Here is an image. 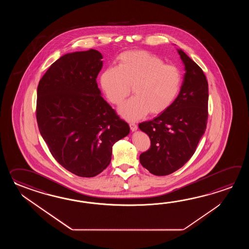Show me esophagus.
I'll return each mask as SVG.
<instances>
[{"label": "esophagus", "instance_id": "34e87169", "mask_svg": "<svg viewBox=\"0 0 249 249\" xmlns=\"http://www.w3.org/2000/svg\"><path fill=\"white\" fill-rule=\"evenodd\" d=\"M129 125H130V128H131V130H132V132L136 131L138 129V125L135 123H130Z\"/></svg>", "mask_w": 249, "mask_h": 249}]
</instances>
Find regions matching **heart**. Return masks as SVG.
Here are the masks:
<instances>
[{
	"instance_id": "b5f03b06",
	"label": "heart",
	"mask_w": 249,
	"mask_h": 249,
	"mask_svg": "<svg viewBox=\"0 0 249 249\" xmlns=\"http://www.w3.org/2000/svg\"><path fill=\"white\" fill-rule=\"evenodd\" d=\"M181 82L180 69L146 51L122 53L117 68H107L101 74V88L114 105L122 103L132 86L135 96L119 107L120 115L131 121L148 112L158 115L165 111L178 95Z\"/></svg>"
}]
</instances>
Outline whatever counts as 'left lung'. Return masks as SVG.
I'll use <instances>...</instances> for the list:
<instances>
[{"label": "left lung", "mask_w": 249, "mask_h": 249, "mask_svg": "<svg viewBox=\"0 0 249 249\" xmlns=\"http://www.w3.org/2000/svg\"><path fill=\"white\" fill-rule=\"evenodd\" d=\"M186 73L180 93L159 117L141 123L139 128L150 139V147L140 162L149 173L168 175L191 159L207 129L208 84L200 67L178 50Z\"/></svg>", "instance_id": "8db88e82"}]
</instances>
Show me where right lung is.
I'll use <instances>...</instances> for the list:
<instances>
[{
	"label": "right lung",
	"mask_w": 249,
	"mask_h": 249,
	"mask_svg": "<svg viewBox=\"0 0 249 249\" xmlns=\"http://www.w3.org/2000/svg\"><path fill=\"white\" fill-rule=\"evenodd\" d=\"M102 55L90 49L52 64L37 87L36 120L50 152L65 169L94 177L110 164L112 146L130 127L101 96Z\"/></svg>",
	"instance_id": "obj_1"
}]
</instances>
